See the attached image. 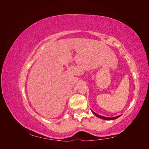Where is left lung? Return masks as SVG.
Listing matches in <instances>:
<instances>
[{"mask_svg":"<svg viewBox=\"0 0 149 149\" xmlns=\"http://www.w3.org/2000/svg\"><path fill=\"white\" fill-rule=\"evenodd\" d=\"M91 111H92V110H91ZM92 112H93V113L94 115H95L96 116H97V118H100L102 119H104V120H114V119H117V118H119V117L120 116H116V117H114V118H107V117H104V116L99 115V114L95 113V112H94L93 111H92Z\"/></svg>","mask_w":149,"mask_h":149,"instance_id":"8db88e82","label":"left lung"}]
</instances>
